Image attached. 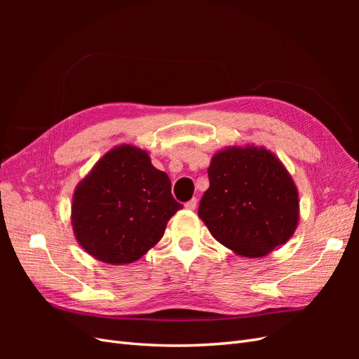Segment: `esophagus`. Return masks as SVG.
Instances as JSON below:
<instances>
[{
	"instance_id": "34e87169",
	"label": "esophagus",
	"mask_w": 359,
	"mask_h": 359,
	"mask_svg": "<svg viewBox=\"0 0 359 359\" xmlns=\"http://www.w3.org/2000/svg\"><path fill=\"white\" fill-rule=\"evenodd\" d=\"M196 203H198V199H196V198H193V199H190V201L186 203V208H187V210H190V211L196 210Z\"/></svg>"
}]
</instances>
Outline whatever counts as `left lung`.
Here are the masks:
<instances>
[{"label": "left lung", "mask_w": 359, "mask_h": 359, "mask_svg": "<svg viewBox=\"0 0 359 359\" xmlns=\"http://www.w3.org/2000/svg\"><path fill=\"white\" fill-rule=\"evenodd\" d=\"M208 178L198 215L215 240L238 256H266L297 231V186L269 149L247 145L217 151Z\"/></svg>", "instance_id": "obj_1"}]
</instances>
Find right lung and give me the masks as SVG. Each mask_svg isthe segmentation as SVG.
<instances>
[{"mask_svg":"<svg viewBox=\"0 0 359 359\" xmlns=\"http://www.w3.org/2000/svg\"><path fill=\"white\" fill-rule=\"evenodd\" d=\"M182 205L172 198L166 172L145 149L118 145L95 163L76 187L72 226L86 253L109 265L142 257L165 233Z\"/></svg>","mask_w":359,"mask_h":359,"instance_id":"obj_1","label":"right lung"}]
</instances>
